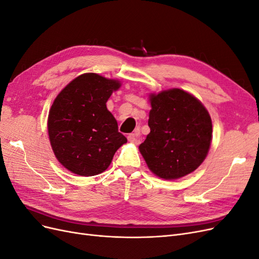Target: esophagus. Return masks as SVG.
<instances>
[{"label": "esophagus", "instance_id": "34e87169", "mask_svg": "<svg viewBox=\"0 0 259 259\" xmlns=\"http://www.w3.org/2000/svg\"><path fill=\"white\" fill-rule=\"evenodd\" d=\"M128 142L134 144V145H138L140 143V134H139V131H136L135 133H133V134H130L127 136Z\"/></svg>", "mask_w": 259, "mask_h": 259}]
</instances>
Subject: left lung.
<instances>
[{"mask_svg": "<svg viewBox=\"0 0 259 259\" xmlns=\"http://www.w3.org/2000/svg\"><path fill=\"white\" fill-rule=\"evenodd\" d=\"M149 101L150 133L139 146L147 166L166 180L192 173L209 151L213 125L207 109L180 89L151 93Z\"/></svg>", "mask_w": 259, "mask_h": 259, "instance_id": "1", "label": "left lung"}]
</instances>
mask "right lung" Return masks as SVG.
<instances>
[{"label": "right lung", "mask_w": 259, "mask_h": 259, "mask_svg": "<svg viewBox=\"0 0 259 259\" xmlns=\"http://www.w3.org/2000/svg\"><path fill=\"white\" fill-rule=\"evenodd\" d=\"M120 88L119 80L90 72L76 76L55 98L48 119L50 143L58 162L71 173H103L127 143L106 105Z\"/></svg>", "instance_id": "add662e5"}]
</instances>
